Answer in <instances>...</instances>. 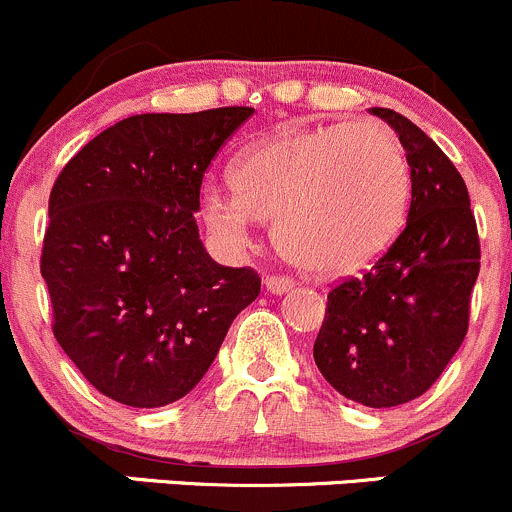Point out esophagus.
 <instances>
[{
	"mask_svg": "<svg viewBox=\"0 0 512 512\" xmlns=\"http://www.w3.org/2000/svg\"><path fill=\"white\" fill-rule=\"evenodd\" d=\"M293 288H295V281L288 276H268L266 278V291L273 295H283V293L293 291Z\"/></svg>",
	"mask_w": 512,
	"mask_h": 512,
	"instance_id": "34e87169",
	"label": "esophagus"
}]
</instances>
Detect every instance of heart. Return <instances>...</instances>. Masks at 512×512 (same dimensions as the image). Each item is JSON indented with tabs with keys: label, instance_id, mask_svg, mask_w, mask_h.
I'll list each match as a JSON object with an SVG mask.
<instances>
[{
	"label": "heart",
	"instance_id": "1",
	"mask_svg": "<svg viewBox=\"0 0 512 512\" xmlns=\"http://www.w3.org/2000/svg\"><path fill=\"white\" fill-rule=\"evenodd\" d=\"M409 165L384 125H320L249 147L234 167V192L202 189L207 229L226 249L251 244L256 221L276 226L295 266L347 276L374 261L397 236L409 202Z\"/></svg>",
	"mask_w": 512,
	"mask_h": 512
}]
</instances>
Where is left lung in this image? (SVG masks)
I'll return each mask as SVG.
<instances>
[{"mask_svg": "<svg viewBox=\"0 0 512 512\" xmlns=\"http://www.w3.org/2000/svg\"><path fill=\"white\" fill-rule=\"evenodd\" d=\"M370 113L412 167L407 226L365 276L328 293L313 357L342 397L387 409L421 397L461 347L481 244L466 182L441 147L394 110Z\"/></svg>", "mask_w": 512, "mask_h": 512, "instance_id": "left-lung-1", "label": "left lung"}]
</instances>
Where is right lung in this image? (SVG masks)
<instances>
[{"label": "right lung", "instance_id": "right-lung-1", "mask_svg": "<svg viewBox=\"0 0 512 512\" xmlns=\"http://www.w3.org/2000/svg\"><path fill=\"white\" fill-rule=\"evenodd\" d=\"M254 108L145 113L96 135L49 197L41 276L54 335L105 397L155 409L192 392L261 293L219 266L194 212L209 162Z\"/></svg>", "mask_w": 512, "mask_h": 512}]
</instances>
